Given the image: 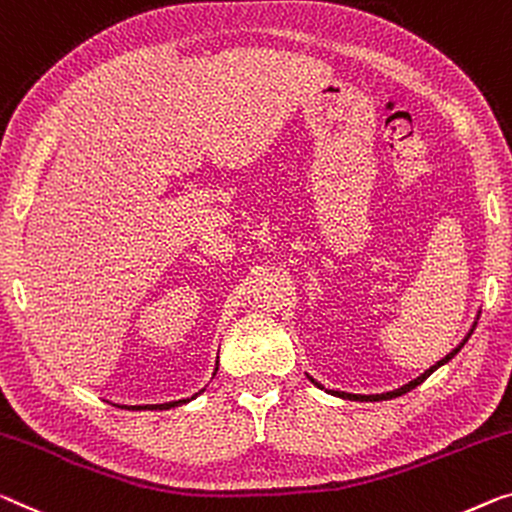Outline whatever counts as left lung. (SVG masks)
Listing matches in <instances>:
<instances>
[{"label":"left lung","mask_w":512,"mask_h":512,"mask_svg":"<svg viewBox=\"0 0 512 512\" xmlns=\"http://www.w3.org/2000/svg\"><path fill=\"white\" fill-rule=\"evenodd\" d=\"M478 315H480V312H478ZM478 315H476V322H474V324H471V329H469V333H467V335H464V340L460 342V345H457V347L453 349V352H451V354H446L444 358H441V361H437V363H434L430 370H425L421 377L411 379V381H409V384H404V386H400V388H395V391H388V393H377V395H358V393H345V391H326V388H324L322 384H319V381H317V379H312L310 375H308V379H310V381H312V384H315L317 388H322V391H326V393H331V395H335V398H342V400H356V402H381V400H393V398H400V395H404V393H409V391H414V388H416V386H421V384H423V381H425L427 377H430L434 370H439V368H441V365H446V363H448V361H451V358H453V356H455L457 352H460V349H462L464 345H467V340L471 338V333H474V329H476V324H478Z\"/></svg>","instance_id":"obj_1"}]
</instances>
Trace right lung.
<instances>
[{
	"label": "right lung",
	"instance_id": "right-lung-1",
	"mask_svg": "<svg viewBox=\"0 0 512 512\" xmlns=\"http://www.w3.org/2000/svg\"><path fill=\"white\" fill-rule=\"evenodd\" d=\"M216 372H218V361H216V370H213V377H216ZM200 393H204V388H202ZM200 393H195L193 398H183V400L163 402V404H131V407H128V404H117V407H119V409H135V411H140V409H151V411H154V409H172V407H181V404L195 400Z\"/></svg>",
	"mask_w": 512,
	"mask_h": 512
}]
</instances>
